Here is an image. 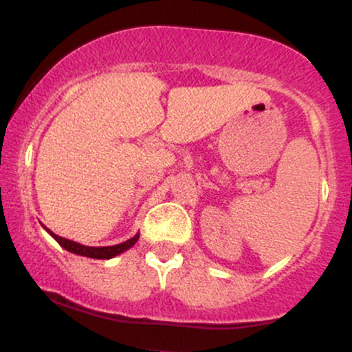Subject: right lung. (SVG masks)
<instances>
[{"instance_id": "obj_1", "label": "right lung", "mask_w": 352, "mask_h": 352, "mask_svg": "<svg viewBox=\"0 0 352 352\" xmlns=\"http://www.w3.org/2000/svg\"><path fill=\"white\" fill-rule=\"evenodd\" d=\"M50 235L54 238L58 243L63 246L64 250H67V252L74 253V254H79V256H87V258H94V260H109V258H114L117 254L127 252L129 248H132L137 243V240H139V235L140 233H135L134 236L129 238L127 241H124V243H119V245H112V246H86V245H80V243H76V241L72 240H67V238H63L59 235H56V233H52L50 228L44 227Z\"/></svg>"}]
</instances>
